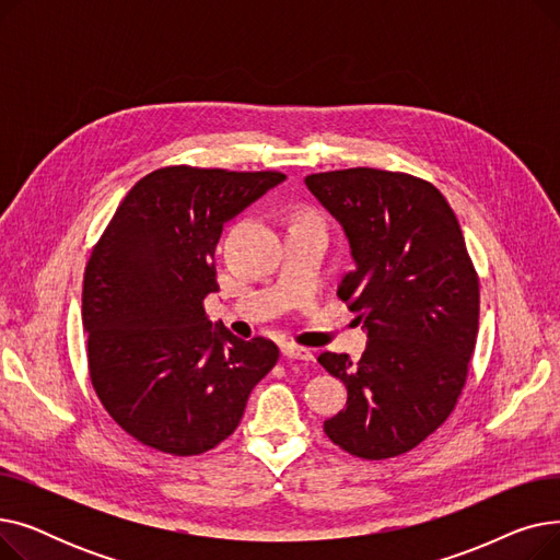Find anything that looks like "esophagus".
<instances>
[{
  "label": "esophagus",
  "instance_id": "esophagus-1",
  "mask_svg": "<svg viewBox=\"0 0 560 560\" xmlns=\"http://www.w3.org/2000/svg\"><path fill=\"white\" fill-rule=\"evenodd\" d=\"M281 351H283V357H285L288 361H304V363H311V361L315 359L311 349L298 347V345H283Z\"/></svg>",
  "mask_w": 560,
  "mask_h": 560
}]
</instances>
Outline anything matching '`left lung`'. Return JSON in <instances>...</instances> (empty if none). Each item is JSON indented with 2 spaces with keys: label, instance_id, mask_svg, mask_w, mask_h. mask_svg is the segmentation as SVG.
Here are the masks:
<instances>
[{
  "label": "left lung",
  "instance_id": "1",
  "mask_svg": "<svg viewBox=\"0 0 560 560\" xmlns=\"http://www.w3.org/2000/svg\"><path fill=\"white\" fill-rule=\"evenodd\" d=\"M306 186L340 222L354 270L338 298L359 313V363L319 354L347 386L325 422L351 456L384 460L418 447L454 410L479 331V279L452 206L418 176L349 167L308 174Z\"/></svg>",
  "mask_w": 560,
  "mask_h": 560
}]
</instances>
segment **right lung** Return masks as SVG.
<instances>
[{
	"label": "right lung",
	"instance_id": "add662e5",
	"mask_svg": "<svg viewBox=\"0 0 560 560\" xmlns=\"http://www.w3.org/2000/svg\"><path fill=\"white\" fill-rule=\"evenodd\" d=\"M285 179L281 172L161 167L127 192L83 275L88 368L108 416L138 443L195 456L241 424L268 374L272 340L209 319L224 222Z\"/></svg>",
	"mask_w": 560,
	"mask_h": 560
}]
</instances>
